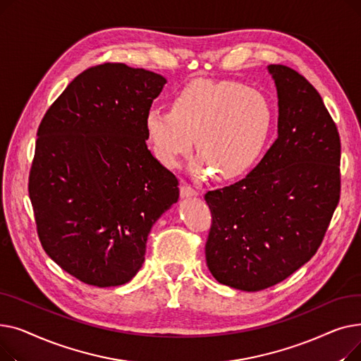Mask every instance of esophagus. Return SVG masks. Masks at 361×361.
I'll return each instance as SVG.
<instances>
[{"mask_svg": "<svg viewBox=\"0 0 361 361\" xmlns=\"http://www.w3.org/2000/svg\"><path fill=\"white\" fill-rule=\"evenodd\" d=\"M180 195H181V197H196V196H199V192L196 190V188H193L192 185L181 184L180 185Z\"/></svg>", "mask_w": 361, "mask_h": 361, "instance_id": "esophagus-1", "label": "esophagus"}]
</instances>
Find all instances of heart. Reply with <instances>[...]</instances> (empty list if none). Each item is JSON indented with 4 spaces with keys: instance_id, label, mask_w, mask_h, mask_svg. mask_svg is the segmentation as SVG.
I'll return each mask as SVG.
<instances>
[{
    "instance_id": "b5f03b06",
    "label": "heart",
    "mask_w": 361,
    "mask_h": 361,
    "mask_svg": "<svg viewBox=\"0 0 361 361\" xmlns=\"http://www.w3.org/2000/svg\"><path fill=\"white\" fill-rule=\"evenodd\" d=\"M272 126L264 94L237 82L200 80L178 90L171 111L150 108L143 121L147 143L166 168H178L195 145L200 150L190 171L222 178L245 173L259 158Z\"/></svg>"
}]
</instances>
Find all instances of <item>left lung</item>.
Here are the masks:
<instances>
[{
  "instance_id": "8db88e82",
  "label": "left lung",
  "mask_w": 361,
  "mask_h": 361,
  "mask_svg": "<svg viewBox=\"0 0 361 361\" xmlns=\"http://www.w3.org/2000/svg\"><path fill=\"white\" fill-rule=\"evenodd\" d=\"M278 93V137L245 178L207 192L206 263L235 290L260 291L317 252L339 202L341 142L319 92L295 70L268 66Z\"/></svg>"
}]
</instances>
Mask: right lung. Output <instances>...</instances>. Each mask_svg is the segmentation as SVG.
Returning a JSON list of instances; mask_svg holds the SVG:
<instances>
[{"label":"right lung","mask_w":361,"mask_h":361,"mask_svg":"<svg viewBox=\"0 0 361 361\" xmlns=\"http://www.w3.org/2000/svg\"><path fill=\"white\" fill-rule=\"evenodd\" d=\"M165 83L121 63L90 67L37 128L29 176L37 235L61 269L89 286L135 276L152 225L178 200V180L150 154L143 127Z\"/></svg>","instance_id":"1"}]
</instances>
